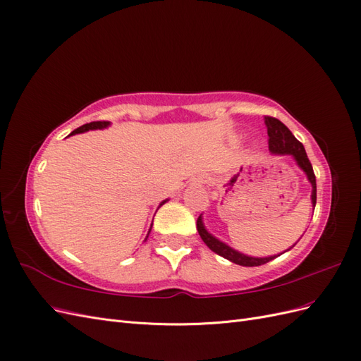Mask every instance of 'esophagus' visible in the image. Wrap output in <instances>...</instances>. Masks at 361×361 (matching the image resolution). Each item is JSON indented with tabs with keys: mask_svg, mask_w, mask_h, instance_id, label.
I'll return each mask as SVG.
<instances>
[{
	"mask_svg": "<svg viewBox=\"0 0 361 361\" xmlns=\"http://www.w3.org/2000/svg\"><path fill=\"white\" fill-rule=\"evenodd\" d=\"M200 182H204V180H203V179H202V180H200Z\"/></svg>",
	"mask_w": 361,
	"mask_h": 361,
	"instance_id": "1",
	"label": "esophagus"
}]
</instances>
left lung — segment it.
Listing matches in <instances>:
<instances>
[{"mask_svg": "<svg viewBox=\"0 0 361 361\" xmlns=\"http://www.w3.org/2000/svg\"><path fill=\"white\" fill-rule=\"evenodd\" d=\"M265 125L268 128V146L272 154L276 155H292L297 161L298 166L302 169V171L307 174V178L312 183V203L313 206L316 204V178L313 173V167L307 158V154H305L304 146L300 143V141L292 135L290 130L283 125L279 118L265 116ZM197 231L200 238L203 239V243L209 247L214 253L218 256H223L224 259L233 262L236 265H243V267H259L268 264L269 260L276 259L277 256H269V257H250L245 256L239 251L231 248L226 245L224 243L218 241L216 238H214L211 233H207L202 223V216L197 218Z\"/></svg>", "mask_w": 361, "mask_h": 361, "instance_id": "obj_1", "label": "left lung"}]
</instances>
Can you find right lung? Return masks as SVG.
Listing matches in <instances>:
<instances>
[{
	"label": "right lung",
	"mask_w": 361,
	"mask_h": 361,
	"mask_svg": "<svg viewBox=\"0 0 361 361\" xmlns=\"http://www.w3.org/2000/svg\"><path fill=\"white\" fill-rule=\"evenodd\" d=\"M108 125H110V122H105V120H102V122H90V123H85V125L80 126L78 129H75L72 134L85 133V130H89V129H102V128H106ZM164 202H166V200H164ZM164 202L161 204H164Z\"/></svg>",
	"instance_id": "add662e5"
}]
</instances>
